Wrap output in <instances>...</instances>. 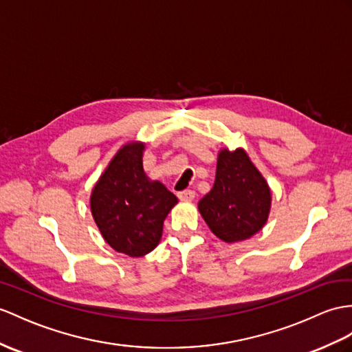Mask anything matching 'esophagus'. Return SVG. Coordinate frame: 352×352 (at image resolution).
Returning <instances> with one entry per match:
<instances>
[{
	"mask_svg": "<svg viewBox=\"0 0 352 352\" xmlns=\"http://www.w3.org/2000/svg\"><path fill=\"white\" fill-rule=\"evenodd\" d=\"M177 197H179V199H181L182 201H191V200H194L195 192H194L192 190H185V191L177 192Z\"/></svg>",
	"mask_w": 352,
	"mask_h": 352,
	"instance_id": "obj_1",
	"label": "esophagus"
}]
</instances>
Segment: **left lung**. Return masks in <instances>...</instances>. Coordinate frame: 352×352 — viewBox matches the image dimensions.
I'll return each mask as SVG.
<instances>
[{"label": "left lung", "mask_w": 352, "mask_h": 352, "mask_svg": "<svg viewBox=\"0 0 352 352\" xmlns=\"http://www.w3.org/2000/svg\"><path fill=\"white\" fill-rule=\"evenodd\" d=\"M270 204V188L248 153L222 149L215 184L199 203L212 233L227 243L246 241L264 227Z\"/></svg>", "instance_id": "1"}]
</instances>
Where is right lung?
Masks as SVG:
<instances>
[{
  "label": "right lung",
  "instance_id": "add662e5",
  "mask_svg": "<svg viewBox=\"0 0 352 352\" xmlns=\"http://www.w3.org/2000/svg\"><path fill=\"white\" fill-rule=\"evenodd\" d=\"M144 143L116 152L91 194V212L104 241L116 252L143 256L160 243L162 224L177 197L143 170Z\"/></svg>",
  "mask_w": 352,
  "mask_h": 352
}]
</instances>
